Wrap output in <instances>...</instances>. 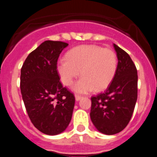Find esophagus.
<instances>
[{
	"label": "esophagus",
	"mask_w": 157,
	"mask_h": 157,
	"mask_svg": "<svg viewBox=\"0 0 157 157\" xmlns=\"http://www.w3.org/2000/svg\"><path fill=\"white\" fill-rule=\"evenodd\" d=\"M75 100H76V101H79V100H81L82 98V96L77 95V94H75Z\"/></svg>",
	"instance_id": "34e87169"
}]
</instances>
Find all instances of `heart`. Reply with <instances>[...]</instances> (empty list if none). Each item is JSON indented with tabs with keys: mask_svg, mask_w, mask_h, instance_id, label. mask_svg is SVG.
Returning a JSON list of instances; mask_svg holds the SVG:
<instances>
[{
	"mask_svg": "<svg viewBox=\"0 0 157 157\" xmlns=\"http://www.w3.org/2000/svg\"><path fill=\"white\" fill-rule=\"evenodd\" d=\"M118 59L110 48L96 45L75 47L66 53L65 59H59L56 69L63 85L68 86L79 75L82 77L72 87L81 94L101 91L109 86L116 75Z\"/></svg>",
	"mask_w": 157,
	"mask_h": 157,
	"instance_id": "b5f03b06",
	"label": "heart"
}]
</instances>
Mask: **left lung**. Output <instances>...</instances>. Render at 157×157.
I'll use <instances>...</instances> for the list:
<instances>
[{"mask_svg": "<svg viewBox=\"0 0 157 157\" xmlns=\"http://www.w3.org/2000/svg\"><path fill=\"white\" fill-rule=\"evenodd\" d=\"M116 75L104 93L91 98L90 119L102 134L112 135L127 126L138 98V72L128 53L114 44Z\"/></svg>", "mask_w": 157, "mask_h": 157, "instance_id": "8db88e82", "label": "left lung"}]
</instances>
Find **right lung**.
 Wrapping results in <instances>:
<instances>
[{
    "label": "right lung",
    "mask_w": 157,
    "mask_h": 157,
    "mask_svg": "<svg viewBox=\"0 0 157 157\" xmlns=\"http://www.w3.org/2000/svg\"><path fill=\"white\" fill-rule=\"evenodd\" d=\"M63 41H45L25 59L20 90L31 123L43 134L56 135L66 130L75 106L74 94L62 86L56 65Z\"/></svg>",
    "instance_id": "add662e5"
}]
</instances>
